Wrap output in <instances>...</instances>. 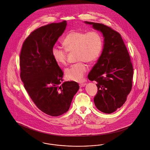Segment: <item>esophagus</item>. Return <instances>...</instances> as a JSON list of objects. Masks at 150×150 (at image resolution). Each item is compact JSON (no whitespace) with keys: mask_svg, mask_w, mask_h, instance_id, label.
Masks as SVG:
<instances>
[{"mask_svg":"<svg viewBox=\"0 0 150 150\" xmlns=\"http://www.w3.org/2000/svg\"><path fill=\"white\" fill-rule=\"evenodd\" d=\"M86 83H80V84H79V86H80V88H82V87H83V86H86Z\"/></svg>","mask_w":150,"mask_h":150,"instance_id":"34e87169","label":"esophagus"}]
</instances>
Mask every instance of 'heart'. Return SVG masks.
<instances>
[{
    "label": "heart",
    "mask_w": 150,
    "mask_h": 150,
    "mask_svg": "<svg viewBox=\"0 0 150 150\" xmlns=\"http://www.w3.org/2000/svg\"><path fill=\"white\" fill-rule=\"evenodd\" d=\"M63 44L66 48L54 46L52 54L58 64H66L67 51L76 52V60L78 62L72 64L65 70L66 78L73 81H81L88 70L84 62L92 64L100 56L103 47V39L98 32H84L71 30L64 38Z\"/></svg>",
    "instance_id": "1"
}]
</instances>
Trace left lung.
<instances>
[{"instance_id":"left-lung-1","label":"left lung","mask_w":150,"mask_h":150,"mask_svg":"<svg viewBox=\"0 0 150 150\" xmlns=\"http://www.w3.org/2000/svg\"><path fill=\"white\" fill-rule=\"evenodd\" d=\"M100 31L104 45L97 64L88 75L96 81L98 92L94 98L96 107L111 114L124 105L132 87L133 68L121 35L102 23L85 21Z\"/></svg>"}]
</instances>
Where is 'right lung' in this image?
<instances>
[{
	"label": "right lung",
	"mask_w": 150,
	"mask_h": 150,
	"mask_svg": "<svg viewBox=\"0 0 150 150\" xmlns=\"http://www.w3.org/2000/svg\"><path fill=\"white\" fill-rule=\"evenodd\" d=\"M66 25L64 21L34 30L23 43L20 56V77L25 89L38 108L52 116L69 110L79 89L75 81L61 84L64 72L52 54Z\"/></svg>",
	"instance_id": "right-lung-1"
}]
</instances>
